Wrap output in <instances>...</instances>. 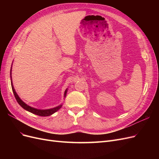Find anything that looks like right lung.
<instances>
[{
    "mask_svg": "<svg viewBox=\"0 0 159 159\" xmlns=\"http://www.w3.org/2000/svg\"><path fill=\"white\" fill-rule=\"evenodd\" d=\"M11 86H12V89L13 91V93L14 95V97H15L17 102L18 103V104L20 105V106L28 111H29L33 114H35L37 115H39V116H42V117H46V116H50V115H52L53 113H56L57 111H58L62 106V105H60L58 106L55 107L54 108H51V109H36L34 107H32L29 106V105H27L26 103H25L20 98V97L18 95V94L16 93L15 89L14 88L13 86V84H12V67L11 68ZM67 91H68V89H66L65 92H64V98L66 97Z\"/></svg>",
    "mask_w": 159,
    "mask_h": 159,
    "instance_id": "add662e5",
    "label": "right lung"
}]
</instances>
